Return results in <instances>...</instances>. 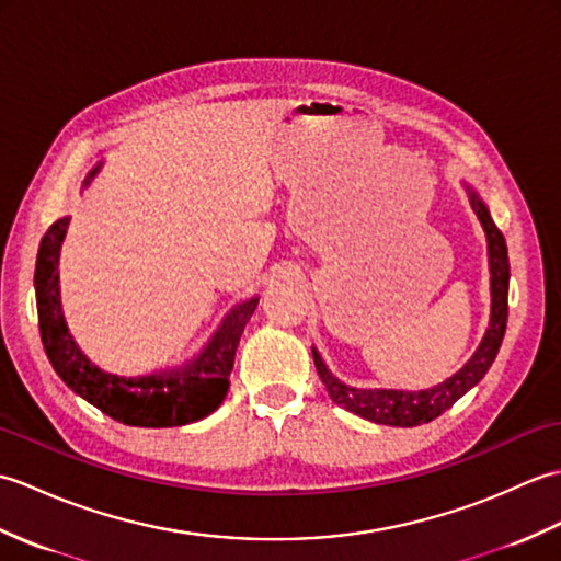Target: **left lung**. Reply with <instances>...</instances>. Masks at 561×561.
Returning <instances> with one entry per match:
<instances>
[{
  "label": "left lung",
  "mask_w": 561,
  "mask_h": 561,
  "mask_svg": "<svg viewBox=\"0 0 561 561\" xmlns=\"http://www.w3.org/2000/svg\"><path fill=\"white\" fill-rule=\"evenodd\" d=\"M470 195V205L478 214L482 229L486 233V255H490V274H492V316L490 328H486L484 337L480 342L478 352L472 359L465 364L458 374L446 378L428 390H388V388H354L342 383L340 378L332 376L325 362L320 359L318 350L313 347V362L318 368V376L323 380L328 396L340 408L350 410L354 414L364 416L368 422L386 424V426H420L436 420L444 414L453 402L460 400L465 392L474 388L490 371L492 362L496 359V352L502 347L504 332H506V318H508V253L506 241L502 231L496 229L492 221V214L486 209L482 197L474 193L470 185H465Z\"/></svg>",
  "instance_id": "8db88e82"
}]
</instances>
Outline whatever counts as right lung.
<instances>
[{
  "label": "right lung",
  "instance_id": "1",
  "mask_svg": "<svg viewBox=\"0 0 561 561\" xmlns=\"http://www.w3.org/2000/svg\"><path fill=\"white\" fill-rule=\"evenodd\" d=\"M103 161L93 169L83 187L101 171ZM69 217L57 219L41 241L35 260V301H38V325L47 359L57 376L91 402L103 414L127 426H183L197 422L219 408L229 390L233 356L243 328L257 308V296L231 308L207 347L183 366L165 368L151 376L125 378L105 374L83 354L69 335L62 304H59V248H62Z\"/></svg>",
  "mask_w": 561,
  "mask_h": 561
}]
</instances>
